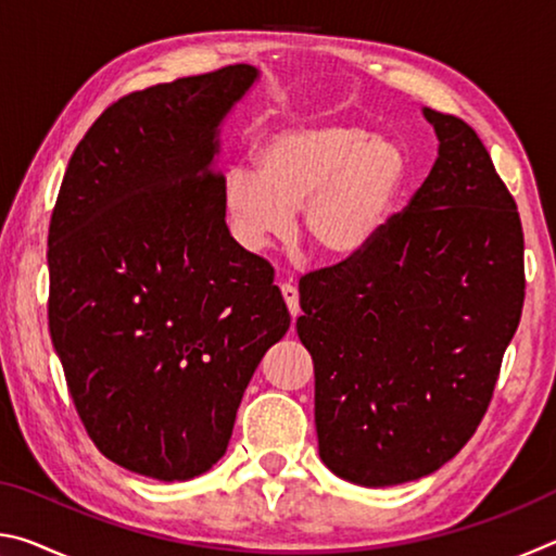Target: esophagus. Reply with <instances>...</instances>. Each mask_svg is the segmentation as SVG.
Here are the masks:
<instances>
[{
    "label": "esophagus",
    "instance_id": "34e87169",
    "mask_svg": "<svg viewBox=\"0 0 556 556\" xmlns=\"http://www.w3.org/2000/svg\"><path fill=\"white\" fill-rule=\"evenodd\" d=\"M279 289H281V296H285V301H287L291 318H296L299 316V291H296V287L289 285V281H285V285H281Z\"/></svg>",
    "mask_w": 556,
    "mask_h": 556
}]
</instances>
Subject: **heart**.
<instances>
[{
  "mask_svg": "<svg viewBox=\"0 0 556 556\" xmlns=\"http://www.w3.org/2000/svg\"><path fill=\"white\" fill-rule=\"evenodd\" d=\"M257 174L232 168L223 205L244 250L287 240L301 208V230L326 260L368 252L388 230L409 181L400 142L357 122H308L267 131L255 147Z\"/></svg>",
  "mask_w": 556,
  "mask_h": 556,
  "instance_id": "heart-1",
  "label": "heart"
}]
</instances>
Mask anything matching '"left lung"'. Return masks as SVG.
<instances>
[{
	"mask_svg": "<svg viewBox=\"0 0 556 556\" xmlns=\"http://www.w3.org/2000/svg\"><path fill=\"white\" fill-rule=\"evenodd\" d=\"M439 156L355 260L299 281L318 456L365 488L434 473L481 425L525 301L517 205L464 119L425 108Z\"/></svg>",
	"mask_w": 556,
	"mask_h": 556,
	"instance_id": "8db88e82",
	"label": "left lung"
}]
</instances>
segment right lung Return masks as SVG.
Wrapping results in <instances>:
<instances>
[{"instance_id":"add662e5","label":"right lung","mask_w":556,"mask_h":556,"mask_svg":"<svg viewBox=\"0 0 556 556\" xmlns=\"http://www.w3.org/2000/svg\"><path fill=\"white\" fill-rule=\"evenodd\" d=\"M255 65L131 92L65 168L49 328L96 446L156 481L211 470L262 355L289 331L275 269L225 225L220 127Z\"/></svg>"}]
</instances>
